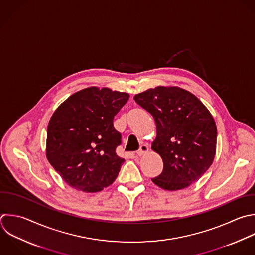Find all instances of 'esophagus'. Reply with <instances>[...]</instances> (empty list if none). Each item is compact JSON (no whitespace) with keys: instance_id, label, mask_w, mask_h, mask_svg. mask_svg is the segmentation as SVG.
<instances>
[{"instance_id":"obj_1","label":"esophagus","mask_w":255,"mask_h":255,"mask_svg":"<svg viewBox=\"0 0 255 255\" xmlns=\"http://www.w3.org/2000/svg\"><path fill=\"white\" fill-rule=\"evenodd\" d=\"M147 151H148V146H147L146 144H142V145H140L139 149L136 151V154L139 155V156H141V155H143L144 153H146Z\"/></svg>"}]
</instances>
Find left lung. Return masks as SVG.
Here are the masks:
<instances>
[{"label":"left lung","mask_w":255,"mask_h":255,"mask_svg":"<svg viewBox=\"0 0 255 255\" xmlns=\"http://www.w3.org/2000/svg\"><path fill=\"white\" fill-rule=\"evenodd\" d=\"M156 124L151 148L163 161L162 172L151 180L166 190H178L197 181L211 165L217 129L206 107L177 87H156L134 96Z\"/></svg>","instance_id":"left-lung-1"}]
</instances>
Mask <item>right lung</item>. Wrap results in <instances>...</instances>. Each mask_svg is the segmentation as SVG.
<instances>
[{
  "instance_id": "obj_1",
  "label": "right lung",
  "mask_w": 255,
  "mask_h": 255,
  "mask_svg": "<svg viewBox=\"0 0 255 255\" xmlns=\"http://www.w3.org/2000/svg\"><path fill=\"white\" fill-rule=\"evenodd\" d=\"M128 98L127 93L91 87L55 111L47 130V158L73 188L98 192L116 180L125 159L116 152L122 135L114 118Z\"/></svg>"
}]
</instances>
